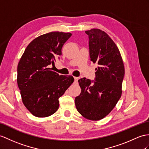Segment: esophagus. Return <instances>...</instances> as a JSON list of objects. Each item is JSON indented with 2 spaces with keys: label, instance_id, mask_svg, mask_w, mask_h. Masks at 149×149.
<instances>
[{
  "label": "esophagus",
  "instance_id": "1",
  "mask_svg": "<svg viewBox=\"0 0 149 149\" xmlns=\"http://www.w3.org/2000/svg\"><path fill=\"white\" fill-rule=\"evenodd\" d=\"M78 80V77H74V84H77Z\"/></svg>",
  "mask_w": 149,
  "mask_h": 149
}]
</instances>
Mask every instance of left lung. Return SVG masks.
Here are the masks:
<instances>
[{"label":"left lung","mask_w":149,"mask_h":149,"mask_svg":"<svg viewBox=\"0 0 149 149\" xmlns=\"http://www.w3.org/2000/svg\"><path fill=\"white\" fill-rule=\"evenodd\" d=\"M85 33L90 61L99 66L95 81L86 78L78 80L81 93L75 98V105L83 117L98 121L109 114L120 99L125 66L117 45L106 32L93 28Z\"/></svg>","instance_id":"left-lung-1"}]
</instances>
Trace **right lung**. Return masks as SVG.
Returning <instances> with one entry per match:
<instances>
[{
    "mask_svg": "<svg viewBox=\"0 0 149 149\" xmlns=\"http://www.w3.org/2000/svg\"><path fill=\"white\" fill-rule=\"evenodd\" d=\"M71 33L53 31L35 38L26 47L17 65V83L21 99L36 117L50 116L57 111L59 98L74 81L72 76L59 75L50 65L61 56Z\"/></svg>",
    "mask_w": 149,
    "mask_h": 149,
    "instance_id": "right-lung-1",
    "label": "right lung"
}]
</instances>
